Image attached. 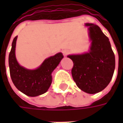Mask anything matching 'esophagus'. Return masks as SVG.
I'll use <instances>...</instances> for the list:
<instances>
[{
  "label": "esophagus",
  "instance_id": "esophagus-1",
  "mask_svg": "<svg viewBox=\"0 0 123 123\" xmlns=\"http://www.w3.org/2000/svg\"><path fill=\"white\" fill-rule=\"evenodd\" d=\"M70 53V51L68 49H64L63 51H62V53L64 55V56H67V55H68Z\"/></svg>",
  "mask_w": 123,
  "mask_h": 123
}]
</instances>
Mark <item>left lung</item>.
Masks as SVG:
<instances>
[{
	"mask_svg": "<svg viewBox=\"0 0 123 123\" xmlns=\"http://www.w3.org/2000/svg\"><path fill=\"white\" fill-rule=\"evenodd\" d=\"M91 41L90 50L80 55H70L74 66L73 80L81 90L93 94L102 91L111 82L115 68V58L111 43L100 28L86 23Z\"/></svg>",
	"mask_w": 123,
	"mask_h": 123,
	"instance_id": "1",
	"label": "left lung"
}]
</instances>
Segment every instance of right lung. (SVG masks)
<instances>
[{
  "label": "right lung",
  "mask_w": 123,
  "mask_h": 123,
  "mask_svg": "<svg viewBox=\"0 0 123 123\" xmlns=\"http://www.w3.org/2000/svg\"><path fill=\"white\" fill-rule=\"evenodd\" d=\"M18 36L12 43L8 57L10 74L14 86L18 90L28 96L35 97L48 90L52 83V72L64 57L62 53L46 59L36 69L30 70L21 66L16 58V44Z\"/></svg>",
  "instance_id": "1"
}]
</instances>
